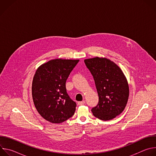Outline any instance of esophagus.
Returning <instances> with one entry per match:
<instances>
[{"mask_svg":"<svg viewBox=\"0 0 156 156\" xmlns=\"http://www.w3.org/2000/svg\"><path fill=\"white\" fill-rule=\"evenodd\" d=\"M84 104H85V101H80V102H78V104L79 105H83Z\"/></svg>","mask_w":156,"mask_h":156,"instance_id":"34e87169","label":"esophagus"}]
</instances>
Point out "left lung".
<instances>
[{"instance_id": "obj_1", "label": "left lung", "mask_w": 156, "mask_h": 156, "mask_svg": "<svg viewBox=\"0 0 156 156\" xmlns=\"http://www.w3.org/2000/svg\"><path fill=\"white\" fill-rule=\"evenodd\" d=\"M91 73L99 96L98 104L91 109L94 117L107 121L119 115L125 109L129 86L119 66L107 58L94 57L84 60Z\"/></svg>"}]
</instances>
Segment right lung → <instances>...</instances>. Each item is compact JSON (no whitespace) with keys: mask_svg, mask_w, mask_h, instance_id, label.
Instances as JSON below:
<instances>
[{"mask_svg":"<svg viewBox=\"0 0 156 156\" xmlns=\"http://www.w3.org/2000/svg\"><path fill=\"white\" fill-rule=\"evenodd\" d=\"M79 60L57 58L37 69L32 83L35 107L45 120L60 123L72 117L76 104L66 93V81Z\"/></svg>","mask_w":156,"mask_h":156,"instance_id":"1","label":"right lung"}]
</instances>
